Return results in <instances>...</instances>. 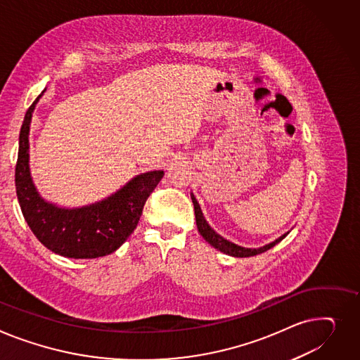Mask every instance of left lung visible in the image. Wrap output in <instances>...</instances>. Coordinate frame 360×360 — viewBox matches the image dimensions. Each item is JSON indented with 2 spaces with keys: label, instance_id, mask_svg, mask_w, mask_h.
I'll return each instance as SVG.
<instances>
[{
  "label": "left lung",
  "instance_id": "left-lung-1",
  "mask_svg": "<svg viewBox=\"0 0 360 360\" xmlns=\"http://www.w3.org/2000/svg\"><path fill=\"white\" fill-rule=\"evenodd\" d=\"M191 200H193L194 210H195L197 227H198L200 234L204 237V240H205L207 243H210L214 249H217V250H220V252H223V253H226V255H229V256H234V257H250V256H256V255H259V253H263V252H266V250L272 249L275 245H278L281 240H283V238L290 234V231L285 233V234H282L281 237H278L276 240H274L272 243H268V245H265V246L256 248V249L238 246V245H236V243H233V242H229L227 238H224V237L220 236L217 231H214V229H211V226L207 223V220H205V217H204V214H202V211H201V207H200L197 198L194 197V194H191Z\"/></svg>",
  "mask_w": 360,
  "mask_h": 360
}]
</instances>
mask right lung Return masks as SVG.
<instances>
[{
    "label": "right lung",
    "mask_w": 360,
    "mask_h": 360,
    "mask_svg": "<svg viewBox=\"0 0 360 360\" xmlns=\"http://www.w3.org/2000/svg\"><path fill=\"white\" fill-rule=\"evenodd\" d=\"M34 100L24 115L18 137L15 191L22 211L39 242L56 255L70 259H95L115 252L134 231L148 197L163 178V171L136 175L110 197L82 207L68 208L46 201L30 174V124Z\"/></svg>",
    "instance_id": "1"
}]
</instances>
